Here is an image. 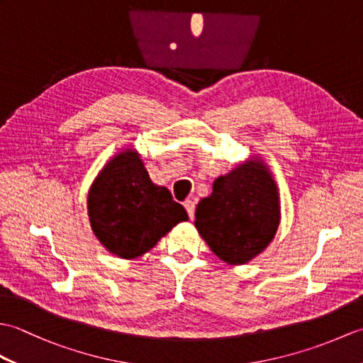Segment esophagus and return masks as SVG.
<instances>
[{
	"label": "esophagus",
	"instance_id": "esophagus-1",
	"mask_svg": "<svg viewBox=\"0 0 363 363\" xmlns=\"http://www.w3.org/2000/svg\"><path fill=\"white\" fill-rule=\"evenodd\" d=\"M184 207H186L190 220H194L195 218V203L191 201V199H186V201H184Z\"/></svg>",
	"mask_w": 363,
	"mask_h": 363
}]
</instances>
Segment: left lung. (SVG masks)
I'll list each match as a JSON object with an SVG mask.
<instances>
[{
  "instance_id": "left-lung-1",
  "label": "left lung",
  "mask_w": 363,
  "mask_h": 363,
  "mask_svg": "<svg viewBox=\"0 0 363 363\" xmlns=\"http://www.w3.org/2000/svg\"><path fill=\"white\" fill-rule=\"evenodd\" d=\"M281 223L276 181L265 162L252 157L213 182L196 206L195 228L215 256L242 265L273 242Z\"/></svg>"
}]
</instances>
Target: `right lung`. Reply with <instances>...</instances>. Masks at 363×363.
I'll use <instances>...</instances> for the list:
<instances>
[{"label":"right lung","instance_id":"obj_1","mask_svg":"<svg viewBox=\"0 0 363 363\" xmlns=\"http://www.w3.org/2000/svg\"><path fill=\"white\" fill-rule=\"evenodd\" d=\"M87 212L99 243L120 259L143 256L177 223L189 220L168 189L151 181L135 150L115 154L98 173Z\"/></svg>","mask_w":363,"mask_h":363}]
</instances>
